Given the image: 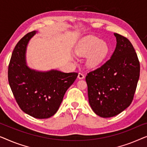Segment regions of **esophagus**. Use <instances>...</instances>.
I'll return each instance as SVG.
<instances>
[{"label": "esophagus", "mask_w": 147, "mask_h": 147, "mask_svg": "<svg viewBox=\"0 0 147 147\" xmlns=\"http://www.w3.org/2000/svg\"><path fill=\"white\" fill-rule=\"evenodd\" d=\"M78 78H79V79H83L84 78V74L82 73H81V72H80L78 74Z\"/></svg>", "instance_id": "obj_1"}]
</instances>
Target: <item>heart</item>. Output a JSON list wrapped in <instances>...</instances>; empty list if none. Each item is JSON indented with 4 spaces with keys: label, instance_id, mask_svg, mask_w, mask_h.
Segmentation results:
<instances>
[{
    "label": "heart",
    "instance_id": "obj_1",
    "mask_svg": "<svg viewBox=\"0 0 147 147\" xmlns=\"http://www.w3.org/2000/svg\"><path fill=\"white\" fill-rule=\"evenodd\" d=\"M109 46L100 38L89 36L80 41L76 47V52L80 56H86L89 54L86 63L90 67H94L102 63L109 53Z\"/></svg>",
    "mask_w": 147,
    "mask_h": 147
}]
</instances>
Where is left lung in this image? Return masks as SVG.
Masks as SVG:
<instances>
[{
  "label": "left lung",
  "mask_w": 147,
  "mask_h": 147,
  "mask_svg": "<svg viewBox=\"0 0 147 147\" xmlns=\"http://www.w3.org/2000/svg\"><path fill=\"white\" fill-rule=\"evenodd\" d=\"M117 47L112 57L86 76L88 102L103 118L115 117L130 106L140 76V63L129 39L115 33Z\"/></svg>",
  "instance_id": "8db88e82"
}]
</instances>
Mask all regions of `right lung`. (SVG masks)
<instances>
[{"label":"right lung","mask_w":147,"mask_h":147,"mask_svg":"<svg viewBox=\"0 0 147 147\" xmlns=\"http://www.w3.org/2000/svg\"><path fill=\"white\" fill-rule=\"evenodd\" d=\"M36 33L22 37L14 47L8 69V79L14 98L22 111L36 119H48L57 112L64 95L77 73L35 71L26 65L28 42Z\"/></svg>","instance_id":"1"}]
</instances>
